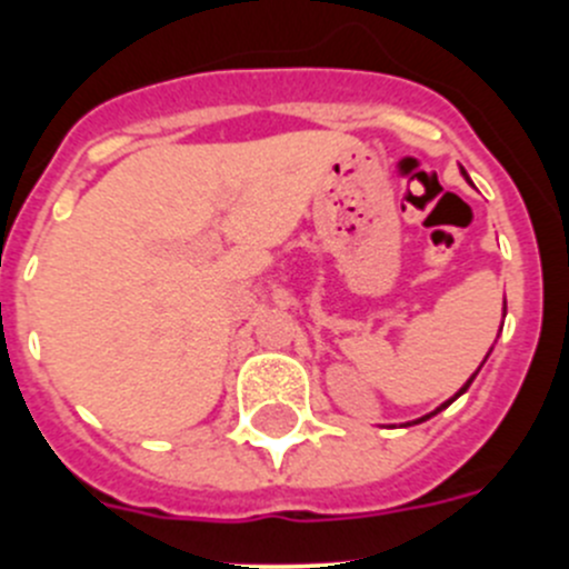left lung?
<instances>
[{
    "label": "left lung",
    "instance_id": "8db88e82",
    "mask_svg": "<svg viewBox=\"0 0 569 569\" xmlns=\"http://www.w3.org/2000/svg\"><path fill=\"white\" fill-rule=\"evenodd\" d=\"M476 375H479V371H476ZM476 375H473V377H476ZM473 377H470V380H468V382H465V386H462V388H460V393H465V391H468V388H470V382H473ZM460 393H457V396H460ZM457 396H455V399H457ZM455 399H449V401H446V405H440V407H438V410H435V412H440V410H443V407H449V405H451V401H455ZM435 412H432V416H435ZM427 418H429V416H423V418H418V421H416V423H421V421H427Z\"/></svg>",
    "mask_w": 569,
    "mask_h": 569
}]
</instances>
